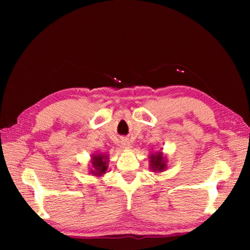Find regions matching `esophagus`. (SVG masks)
<instances>
[{
    "label": "esophagus",
    "mask_w": 250,
    "mask_h": 250,
    "mask_svg": "<svg viewBox=\"0 0 250 250\" xmlns=\"http://www.w3.org/2000/svg\"><path fill=\"white\" fill-rule=\"evenodd\" d=\"M121 147L124 148V149H129V148L131 147V145H130V142L128 141V140H122L121 141Z\"/></svg>",
    "instance_id": "esophagus-1"
}]
</instances>
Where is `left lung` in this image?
<instances>
[{"label":"left lung","instance_id":"8db88e82","mask_svg":"<svg viewBox=\"0 0 250 250\" xmlns=\"http://www.w3.org/2000/svg\"><path fill=\"white\" fill-rule=\"evenodd\" d=\"M149 162L152 172H163L167 168V159L161 151L151 153L149 156Z\"/></svg>","mask_w":250,"mask_h":250}]
</instances>
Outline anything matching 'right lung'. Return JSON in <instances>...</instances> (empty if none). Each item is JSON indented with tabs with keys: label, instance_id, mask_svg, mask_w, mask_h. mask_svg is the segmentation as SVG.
<instances>
[{
	"label": "right lung",
	"instance_id": "right-lung-1",
	"mask_svg": "<svg viewBox=\"0 0 250 250\" xmlns=\"http://www.w3.org/2000/svg\"><path fill=\"white\" fill-rule=\"evenodd\" d=\"M107 162H108V156L103 155V153H99V155H92L91 164L92 167L90 169L91 174L94 176H102L103 174L107 171Z\"/></svg>",
	"mask_w": 250,
	"mask_h": 250
}]
</instances>
